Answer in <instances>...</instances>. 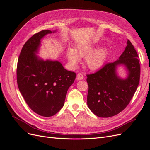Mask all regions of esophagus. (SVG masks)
I'll return each instance as SVG.
<instances>
[{"label": "esophagus", "instance_id": "1", "mask_svg": "<svg viewBox=\"0 0 150 150\" xmlns=\"http://www.w3.org/2000/svg\"><path fill=\"white\" fill-rule=\"evenodd\" d=\"M83 78H84V76L82 73H78V74H77L76 79L78 80H81V79H83Z\"/></svg>", "mask_w": 150, "mask_h": 150}]
</instances>
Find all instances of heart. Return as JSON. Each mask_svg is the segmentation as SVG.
<instances>
[{
	"label": "heart",
	"instance_id": "obj_1",
	"mask_svg": "<svg viewBox=\"0 0 150 150\" xmlns=\"http://www.w3.org/2000/svg\"><path fill=\"white\" fill-rule=\"evenodd\" d=\"M94 48L93 44L86 43L79 45L76 50L68 49L67 57L70 64L76 66L79 62L80 57H85L84 64L89 69L97 70L101 68L106 60V49L101 47L93 51Z\"/></svg>",
	"mask_w": 150,
	"mask_h": 150
}]
</instances>
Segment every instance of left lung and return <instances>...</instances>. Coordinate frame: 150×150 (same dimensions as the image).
I'll use <instances>...</instances> for the list:
<instances>
[{"label": "left lung", "mask_w": 150, "mask_h": 150, "mask_svg": "<svg viewBox=\"0 0 150 150\" xmlns=\"http://www.w3.org/2000/svg\"><path fill=\"white\" fill-rule=\"evenodd\" d=\"M127 44L119 59L106 63L94 73L86 75L88 106L98 117H108L119 114L128 105L138 86L139 57L129 40ZM120 64L125 65L129 72L125 80L120 79L115 73L116 67Z\"/></svg>", "instance_id": "8db88e82"}]
</instances>
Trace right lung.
Here are the masks:
<instances>
[{"mask_svg":"<svg viewBox=\"0 0 150 150\" xmlns=\"http://www.w3.org/2000/svg\"><path fill=\"white\" fill-rule=\"evenodd\" d=\"M49 30L34 34L22 48L17 61L18 88L29 107L44 117L55 115L64 106L66 93L76 74L58 61L40 60L34 54Z\"/></svg>","mask_w":150,"mask_h":150,"instance_id":"obj_1","label":"right lung"}]
</instances>
